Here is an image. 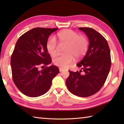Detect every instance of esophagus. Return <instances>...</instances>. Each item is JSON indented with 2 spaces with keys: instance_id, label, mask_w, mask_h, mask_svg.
Returning a JSON list of instances; mask_svg holds the SVG:
<instances>
[{
  "instance_id": "obj_1",
  "label": "esophagus",
  "mask_w": 124,
  "mask_h": 124,
  "mask_svg": "<svg viewBox=\"0 0 124 124\" xmlns=\"http://www.w3.org/2000/svg\"><path fill=\"white\" fill-rule=\"evenodd\" d=\"M59 70H60V72H61V71H62L63 70V68H59Z\"/></svg>"
}]
</instances>
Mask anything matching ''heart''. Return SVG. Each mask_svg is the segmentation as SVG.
<instances>
[{"label":"heart","mask_w":124,"mask_h":124,"mask_svg":"<svg viewBox=\"0 0 124 124\" xmlns=\"http://www.w3.org/2000/svg\"><path fill=\"white\" fill-rule=\"evenodd\" d=\"M56 37L60 45L67 44L64 48L65 54L58 55L53 59V63L57 67L67 68L71 63L74 57L80 59L85 55L89 46V40L85 35L70 29H64L56 34ZM57 45L55 39L49 38L46 43V48L52 56L56 54Z\"/></svg>","instance_id":"b5f03b06"}]
</instances>
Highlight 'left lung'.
Returning a JSON list of instances; mask_svg holds the SVG:
<instances>
[{
    "label": "left lung",
    "instance_id": "8db88e82",
    "mask_svg": "<svg viewBox=\"0 0 124 124\" xmlns=\"http://www.w3.org/2000/svg\"><path fill=\"white\" fill-rule=\"evenodd\" d=\"M79 29L88 37V48L85 56L77 64L82 70L69 71L66 85L75 95L88 97L99 91L106 82L111 67V56L108 42L102 35L91 28Z\"/></svg>",
    "mask_w": 124,
    "mask_h": 124
}]
</instances>
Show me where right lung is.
Masks as SVG:
<instances>
[{
    "instance_id": "1",
    "label": "right lung",
    "mask_w": 124,
    "mask_h": 124,
    "mask_svg": "<svg viewBox=\"0 0 124 124\" xmlns=\"http://www.w3.org/2000/svg\"><path fill=\"white\" fill-rule=\"evenodd\" d=\"M57 29L33 28L22 35L16 43L10 59L13 80L25 95L34 97L46 93L53 79L59 73L55 65L47 67L52 59L46 43L49 35ZM40 66L44 67L41 70L39 69Z\"/></svg>"
}]
</instances>
